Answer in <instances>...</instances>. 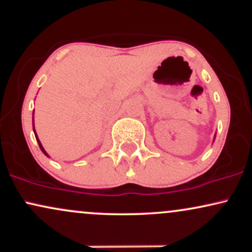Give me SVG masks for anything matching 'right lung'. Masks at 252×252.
I'll list each match as a JSON object with an SVG mask.
<instances>
[{
  "instance_id": "1",
  "label": "right lung",
  "mask_w": 252,
  "mask_h": 252,
  "mask_svg": "<svg viewBox=\"0 0 252 252\" xmlns=\"http://www.w3.org/2000/svg\"><path fill=\"white\" fill-rule=\"evenodd\" d=\"M33 126H34V123H33ZM35 137H36V140H37V143H39V147H40V149H41V150H42V152H43V153H45V154H46V155H47V153H46V152H45V149H43V148H42L41 143H40V141H39V138H37V136H36V134H35Z\"/></svg>"
}]
</instances>
